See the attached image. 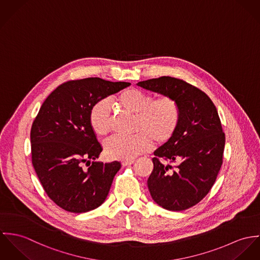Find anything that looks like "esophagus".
Masks as SVG:
<instances>
[{
  "label": "esophagus",
  "instance_id": "obj_1",
  "mask_svg": "<svg viewBox=\"0 0 260 260\" xmlns=\"http://www.w3.org/2000/svg\"><path fill=\"white\" fill-rule=\"evenodd\" d=\"M135 162H136L135 160H124L121 162V165H122V167H129V166L134 165Z\"/></svg>",
  "mask_w": 260,
  "mask_h": 260
}]
</instances>
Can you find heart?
<instances>
[{
    "instance_id": "heart-1",
    "label": "heart",
    "mask_w": 260,
    "mask_h": 260,
    "mask_svg": "<svg viewBox=\"0 0 260 260\" xmlns=\"http://www.w3.org/2000/svg\"><path fill=\"white\" fill-rule=\"evenodd\" d=\"M117 106L125 113L136 115L132 137H113L105 142V154L110 159L132 160L148 151L152 142L168 144L172 141L180 121V108L170 95L153 99L152 94L131 87L119 92ZM88 122L98 136H106L112 128V109L108 101L101 100L89 111Z\"/></svg>"
}]
</instances>
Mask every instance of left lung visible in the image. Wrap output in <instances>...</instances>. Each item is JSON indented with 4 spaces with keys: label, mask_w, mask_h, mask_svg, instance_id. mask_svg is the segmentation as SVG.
Returning <instances> with one entry per match:
<instances>
[{
    "label": "left lung",
    "mask_w": 260,
    "mask_h": 260,
    "mask_svg": "<svg viewBox=\"0 0 260 260\" xmlns=\"http://www.w3.org/2000/svg\"><path fill=\"white\" fill-rule=\"evenodd\" d=\"M174 98L180 121L172 141L154 151L147 186L152 200L168 210H185L202 201L220 171L225 144L217 110L208 95L183 80L160 77L138 83ZM160 159L178 165H164Z\"/></svg>",
    "instance_id": "8db88e82"
}]
</instances>
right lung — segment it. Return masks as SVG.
Listing matches in <instances>:
<instances>
[{
	"label": "right lung",
	"instance_id": "obj_1",
	"mask_svg": "<svg viewBox=\"0 0 260 260\" xmlns=\"http://www.w3.org/2000/svg\"><path fill=\"white\" fill-rule=\"evenodd\" d=\"M129 85L100 78L68 81L43 103L30 128L31 164L48 197L62 209L82 213L106 201L120 164L92 161L83 168L103 150L88 114L95 103Z\"/></svg>",
	"mask_w": 260,
	"mask_h": 260
}]
</instances>
